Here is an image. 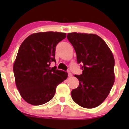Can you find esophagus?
<instances>
[{
  "label": "esophagus",
  "mask_w": 129,
  "mask_h": 129,
  "mask_svg": "<svg viewBox=\"0 0 129 129\" xmlns=\"http://www.w3.org/2000/svg\"><path fill=\"white\" fill-rule=\"evenodd\" d=\"M68 74H69V77H72V74L70 72V71H68Z\"/></svg>",
  "instance_id": "1"
}]
</instances>
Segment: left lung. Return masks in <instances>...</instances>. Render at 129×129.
I'll return each mask as SVG.
<instances>
[{
	"instance_id": "obj_1",
	"label": "left lung",
	"mask_w": 129,
	"mask_h": 129,
	"mask_svg": "<svg viewBox=\"0 0 129 129\" xmlns=\"http://www.w3.org/2000/svg\"><path fill=\"white\" fill-rule=\"evenodd\" d=\"M67 39L82 70L81 75H75L79 84L72 91V99L84 108L96 107L106 100L115 82L113 54L105 41L94 34L70 33Z\"/></svg>"
}]
</instances>
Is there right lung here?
I'll return each instance as SVG.
<instances>
[{
	"instance_id": "right-lung-1",
	"label": "right lung",
	"mask_w": 129,
	"mask_h": 129,
	"mask_svg": "<svg viewBox=\"0 0 129 129\" xmlns=\"http://www.w3.org/2000/svg\"><path fill=\"white\" fill-rule=\"evenodd\" d=\"M66 38L65 33H36L20 45L13 72L17 90L26 103L33 106L47 103L54 97L56 87L67 78V72L50 67L56 62V45Z\"/></svg>"
}]
</instances>
